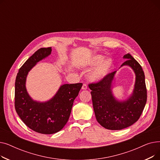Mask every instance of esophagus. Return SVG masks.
<instances>
[{
	"mask_svg": "<svg viewBox=\"0 0 160 160\" xmlns=\"http://www.w3.org/2000/svg\"><path fill=\"white\" fill-rule=\"evenodd\" d=\"M82 89H83V90L87 89H88V86H87V84H86V83H83L82 87Z\"/></svg>",
	"mask_w": 160,
	"mask_h": 160,
	"instance_id": "esophagus-1",
	"label": "esophagus"
}]
</instances>
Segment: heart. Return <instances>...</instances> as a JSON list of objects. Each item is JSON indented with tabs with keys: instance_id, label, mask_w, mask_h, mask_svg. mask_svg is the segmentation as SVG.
Here are the masks:
<instances>
[{
	"instance_id": "obj_1",
	"label": "heart",
	"mask_w": 160,
	"mask_h": 160,
	"mask_svg": "<svg viewBox=\"0 0 160 160\" xmlns=\"http://www.w3.org/2000/svg\"><path fill=\"white\" fill-rule=\"evenodd\" d=\"M104 60V56L102 55H96L92 58L88 63V65L90 67L99 65L90 72L89 78L91 80L96 82L102 80L110 72L113 67L112 60L110 59H108L103 62Z\"/></svg>"
}]
</instances>
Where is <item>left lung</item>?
<instances>
[{"label": "left lung", "instance_id": "8db88e82", "mask_svg": "<svg viewBox=\"0 0 160 160\" xmlns=\"http://www.w3.org/2000/svg\"><path fill=\"white\" fill-rule=\"evenodd\" d=\"M123 58L127 60L121 67H130L136 74L134 89L129 98L119 101L112 94V82L116 71L109 73L98 82L89 84L97 121L108 130H122L135 123L147 102L145 74L141 66L130 54H125Z\"/></svg>", "mask_w": 160, "mask_h": 160}]
</instances>
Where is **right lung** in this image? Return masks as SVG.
<instances>
[{"instance_id":"right-lung-1","label":"right lung","mask_w":160,"mask_h":160,"mask_svg":"<svg viewBox=\"0 0 160 160\" xmlns=\"http://www.w3.org/2000/svg\"><path fill=\"white\" fill-rule=\"evenodd\" d=\"M52 48H41L30 56L19 70L15 83L16 112L28 128L36 132L52 134L60 131L69 120L74 100L82 83L63 84L47 102L33 100L26 89L28 72L38 62L51 54Z\"/></svg>"}]
</instances>
